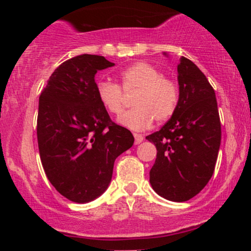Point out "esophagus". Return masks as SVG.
Here are the masks:
<instances>
[{"mask_svg":"<svg viewBox=\"0 0 251 251\" xmlns=\"http://www.w3.org/2000/svg\"><path fill=\"white\" fill-rule=\"evenodd\" d=\"M133 135H134V143L135 144H140L144 140V137L142 134H139V133H133Z\"/></svg>","mask_w":251,"mask_h":251,"instance_id":"esophagus-1","label":"esophagus"}]
</instances>
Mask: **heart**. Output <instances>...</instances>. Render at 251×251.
Instances as JSON below:
<instances>
[{
    "label": "heart",
    "mask_w": 251,
    "mask_h": 251,
    "mask_svg": "<svg viewBox=\"0 0 251 251\" xmlns=\"http://www.w3.org/2000/svg\"><path fill=\"white\" fill-rule=\"evenodd\" d=\"M120 86L111 81L97 83V97L111 114L119 116L125 107V93L135 92V106L118 119L122 125L131 129L148 128L153 120L164 123L175 114L179 101V89L170 77L149 62H134L119 72Z\"/></svg>",
    "instance_id": "heart-1"
}]
</instances>
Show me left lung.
Wrapping results in <instances>:
<instances>
[{
    "label": "left lung",
    "mask_w": 251,
    "mask_h": 251,
    "mask_svg": "<svg viewBox=\"0 0 251 251\" xmlns=\"http://www.w3.org/2000/svg\"><path fill=\"white\" fill-rule=\"evenodd\" d=\"M177 71V109L146 139L157 148L150 171L152 188L166 200L185 201L200 194L212 177L221 145V120L214 88L200 68L181 56Z\"/></svg>",
    "instance_id": "8db88e82"
}]
</instances>
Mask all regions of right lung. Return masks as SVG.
Returning a JSON list of instances; mask_svg holds the SVG:
<instances>
[{
  "instance_id": "add662e5",
  "label": "right lung",
  "mask_w": 251,
  "mask_h": 251,
  "mask_svg": "<svg viewBox=\"0 0 251 251\" xmlns=\"http://www.w3.org/2000/svg\"><path fill=\"white\" fill-rule=\"evenodd\" d=\"M112 66L100 55L72 57L53 72L39 99L36 129L43 170L51 185L75 203L105 192L114 160L134 143L97 97V72Z\"/></svg>"
}]
</instances>
